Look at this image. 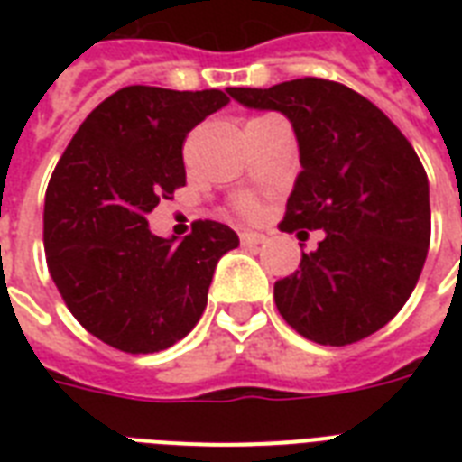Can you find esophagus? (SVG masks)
Returning <instances> with one entry per match:
<instances>
[{
	"mask_svg": "<svg viewBox=\"0 0 462 462\" xmlns=\"http://www.w3.org/2000/svg\"><path fill=\"white\" fill-rule=\"evenodd\" d=\"M239 239H242V245L245 246H256L266 242V237L259 235V232H239Z\"/></svg>",
	"mask_w": 462,
	"mask_h": 462,
	"instance_id": "1",
	"label": "esophagus"
}]
</instances>
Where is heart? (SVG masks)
I'll use <instances>...</instances> for the list:
<instances>
[{
    "mask_svg": "<svg viewBox=\"0 0 462 462\" xmlns=\"http://www.w3.org/2000/svg\"><path fill=\"white\" fill-rule=\"evenodd\" d=\"M268 119H275V117H254L249 125H259V122H268ZM237 210L246 217H256L259 216V203L254 201V199H239Z\"/></svg>",
    "mask_w": 462,
    "mask_h": 462,
    "instance_id": "obj_1",
    "label": "heart"
}]
</instances>
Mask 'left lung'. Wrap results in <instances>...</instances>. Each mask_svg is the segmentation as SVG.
I'll use <instances>...</instances> for the list:
<instances>
[{
  "instance_id": "1",
  "label": "left lung",
  "mask_w": 462,
  "mask_h": 462,
  "mask_svg": "<svg viewBox=\"0 0 462 462\" xmlns=\"http://www.w3.org/2000/svg\"><path fill=\"white\" fill-rule=\"evenodd\" d=\"M254 110L292 122L302 172L282 232L323 230L273 297L292 328L319 345H350L408 302L431 237L430 181L415 148L365 96L326 79L227 88Z\"/></svg>"
}]
</instances>
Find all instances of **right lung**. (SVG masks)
I'll return each mask as SVG.
<instances>
[{"label": "right lung", "mask_w": 462, "mask_h": 462, "mask_svg": "<svg viewBox=\"0 0 462 462\" xmlns=\"http://www.w3.org/2000/svg\"><path fill=\"white\" fill-rule=\"evenodd\" d=\"M230 103L223 90L126 86L90 112L45 194L47 268L83 328L122 352L167 350L201 319L217 261L239 245L227 225L199 220L174 239L146 216L187 184L181 146Z\"/></svg>", "instance_id": "1"}]
</instances>
